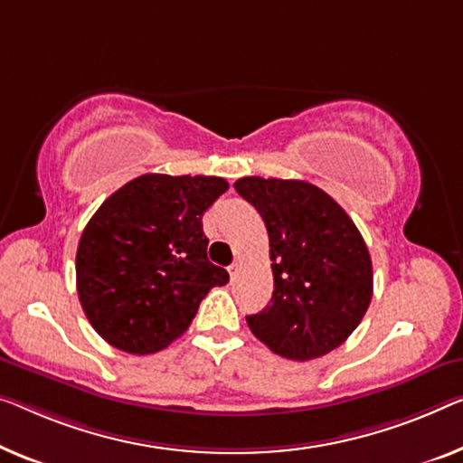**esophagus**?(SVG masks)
<instances>
[{"mask_svg":"<svg viewBox=\"0 0 463 463\" xmlns=\"http://www.w3.org/2000/svg\"><path fill=\"white\" fill-rule=\"evenodd\" d=\"M229 274H231V280H237L239 276H241V264L229 266Z\"/></svg>","mask_w":463,"mask_h":463,"instance_id":"esophagus-1","label":"esophagus"}]
</instances>
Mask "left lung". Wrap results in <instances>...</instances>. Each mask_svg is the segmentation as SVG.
<instances>
[{"label":"left lung","mask_w":463,"mask_h":463,"mask_svg":"<svg viewBox=\"0 0 463 463\" xmlns=\"http://www.w3.org/2000/svg\"><path fill=\"white\" fill-rule=\"evenodd\" d=\"M234 189L264 220L274 291L251 333L288 360H314L339 347L372 299V260L354 220L306 181L245 176Z\"/></svg>","instance_id":"obj_1"}]
</instances>
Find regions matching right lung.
Returning <instances> with one entry per match:
<instances>
[{
  "label": "right lung",
  "instance_id": "obj_1",
  "mask_svg": "<svg viewBox=\"0 0 463 463\" xmlns=\"http://www.w3.org/2000/svg\"><path fill=\"white\" fill-rule=\"evenodd\" d=\"M229 183L220 176L143 175L112 193L77 250V291L103 341L156 354L178 339L229 272L208 260L202 216Z\"/></svg>",
  "mask_w": 463,
  "mask_h": 463
}]
</instances>
